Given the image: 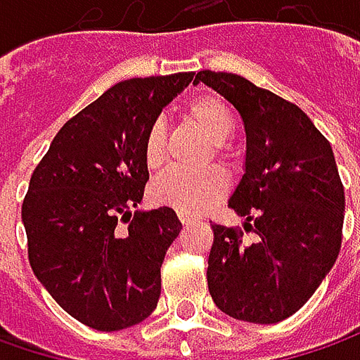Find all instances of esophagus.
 <instances>
[{
    "label": "esophagus",
    "instance_id": "esophagus-1",
    "mask_svg": "<svg viewBox=\"0 0 360 360\" xmlns=\"http://www.w3.org/2000/svg\"><path fill=\"white\" fill-rule=\"evenodd\" d=\"M178 218H180V222L184 224V226H188V224H192V222H196V218L190 214H184V212H178Z\"/></svg>",
    "mask_w": 360,
    "mask_h": 360
}]
</instances>
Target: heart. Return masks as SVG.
<instances>
[{
    "instance_id": "obj_1",
    "label": "heart",
    "mask_w": 360,
    "mask_h": 360,
    "mask_svg": "<svg viewBox=\"0 0 360 360\" xmlns=\"http://www.w3.org/2000/svg\"><path fill=\"white\" fill-rule=\"evenodd\" d=\"M182 116L196 126L198 130L214 142V154L226 160L229 152L224 142L234 134V118L224 100L214 94L194 96L184 108ZM144 162L146 168L156 172L166 162V128L162 122H154L144 136ZM229 192V178L218 168L204 172H184L170 170L158 176L152 184V200L160 206H170L184 214H198L210 208Z\"/></svg>"
}]
</instances>
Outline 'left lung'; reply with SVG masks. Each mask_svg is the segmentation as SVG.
I'll return each mask as SVG.
<instances>
[{"instance_id": "left-lung-1", "label": "left lung", "mask_w": 360, "mask_h": 360, "mask_svg": "<svg viewBox=\"0 0 360 360\" xmlns=\"http://www.w3.org/2000/svg\"><path fill=\"white\" fill-rule=\"evenodd\" d=\"M200 82L244 122V174L229 208L258 236L244 244L242 230L212 224L208 290L232 319L272 325L314 295L339 256L345 188L335 154L311 118L281 96L226 72H198Z\"/></svg>"}]
</instances>
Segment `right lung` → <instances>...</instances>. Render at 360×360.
Masks as SVG:
<instances>
[{
	"label": "right lung",
	"instance_id": "add662e5",
	"mask_svg": "<svg viewBox=\"0 0 360 360\" xmlns=\"http://www.w3.org/2000/svg\"><path fill=\"white\" fill-rule=\"evenodd\" d=\"M194 72L131 77L56 134L21 206L37 281L96 330L142 323L160 298V266L182 230L172 208L136 210L150 174L144 136Z\"/></svg>",
	"mask_w": 360,
	"mask_h": 360
}]
</instances>
